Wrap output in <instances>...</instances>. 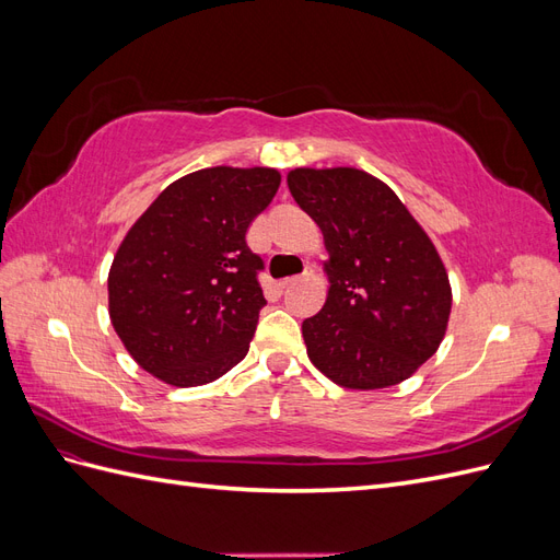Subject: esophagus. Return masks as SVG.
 <instances>
[{
  "label": "esophagus",
  "mask_w": 560,
  "mask_h": 560,
  "mask_svg": "<svg viewBox=\"0 0 560 560\" xmlns=\"http://www.w3.org/2000/svg\"><path fill=\"white\" fill-rule=\"evenodd\" d=\"M308 276H313V266H311V264L306 266V270H303L301 276H294V278H284V280H280V287H282V290H284V287H290L292 282H296V280H301V278H308Z\"/></svg>",
  "instance_id": "1"
}]
</instances>
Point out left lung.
I'll return each mask as SVG.
<instances>
[{"label": "left lung", "instance_id": "8db88e82", "mask_svg": "<svg viewBox=\"0 0 560 560\" xmlns=\"http://www.w3.org/2000/svg\"><path fill=\"white\" fill-rule=\"evenodd\" d=\"M287 186L329 252L327 301L301 325L311 362L350 389L406 381L448 327L453 296L436 247L397 194L358 167H296Z\"/></svg>", "mask_w": 560, "mask_h": 560}]
</instances>
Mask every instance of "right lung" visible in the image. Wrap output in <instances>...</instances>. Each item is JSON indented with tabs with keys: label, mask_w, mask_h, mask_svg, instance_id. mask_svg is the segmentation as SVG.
Masks as SVG:
<instances>
[{
	"label": "right lung",
	"mask_w": 560,
	"mask_h": 560,
	"mask_svg": "<svg viewBox=\"0 0 560 560\" xmlns=\"http://www.w3.org/2000/svg\"><path fill=\"white\" fill-rule=\"evenodd\" d=\"M280 186L273 167L184 175L126 233L109 268V317L126 350L167 385L196 387L238 364L266 306L252 219Z\"/></svg>",
	"instance_id": "add662e5"
}]
</instances>
